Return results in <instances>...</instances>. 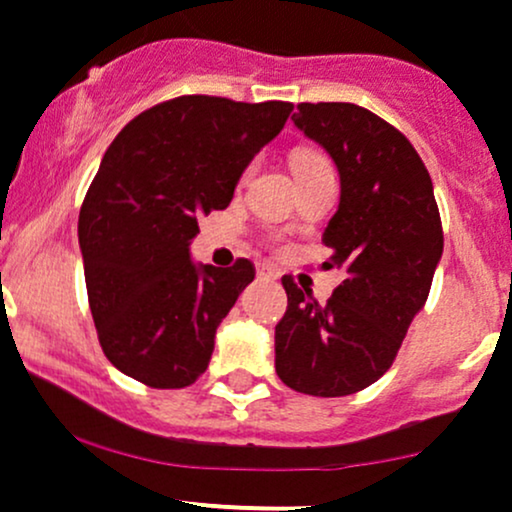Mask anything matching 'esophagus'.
<instances>
[{
	"instance_id": "34e87169",
	"label": "esophagus",
	"mask_w": 512,
	"mask_h": 512,
	"mask_svg": "<svg viewBox=\"0 0 512 512\" xmlns=\"http://www.w3.org/2000/svg\"><path fill=\"white\" fill-rule=\"evenodd\" d=\"M257 277L260 279H277V272L267 265H257Z\"/></svg>"
}]
</instances>
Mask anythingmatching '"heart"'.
I'll return each instance as SVG.
<instances>
[{
    "mask_svg": "<svg viewBox=\"0 0 512 512\" xmlns=\"http://www.w3.org/2000/svg\"><path fill=\"white\" fill-rule=\"evenodd\" d=\"M319 164H328V161L324 157H319V154H314V152H301V154H297V157H294V171H297V174H301V171H306V169H311V166H319Z\"/></svg>",
    "mask_w": 512,
    "mask_h": 512,
    "instance_id": "b5f03b06",
    "label": "heart"
}]
</instances>
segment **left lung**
<instances>
[{
    "label": "left lung",
    "mask_w": 512,
    "mask_h": 512,
    "mask_svg": "<svg viewBox=\"0 0 512 512\" xmlns=\"http://www.w3.org/2000/svg\"><path fill=\"white\" fill-rule=\"evenodd\" d=\"M292 120L341 174L324 267L346 279L319 304L282 277L287 311L274 328V368L304 395H353L390 370L429 297L444 250L437 198L410 139L375 112L353 102H299Z\"/></svg>",
    "instance_id": "obj_1"
}]
</instances>
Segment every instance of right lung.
Segmentation results:
<instances>
[{
  "instance_id": "obj_1",
  "label": "right lung",
  "mask_w": 512,
  "mask_h": 512,
  "mask_svg": "<svg viewBox=\"0 0 512 512\" xmlns=\"http://www.w3.org/2000/svg\"><path fill=\"white\" fill-rule=\"evenodd\" d=\"M292 102L181 95L125 125L80 206L85 287L102 353L120 373L179 390L206 373L215 328L255 279L245 257L196 267L198 215L223 211Z\"/></svg>"
}]
</instances>
